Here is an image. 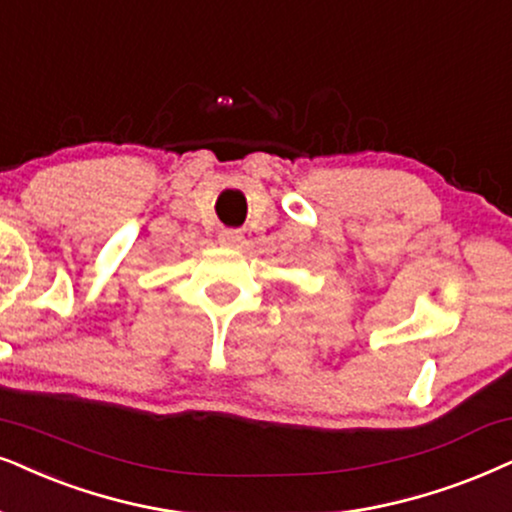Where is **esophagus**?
I'll list each match as a JSON object with an SVG mask.
<instances>
[{"label": "esophagus", "instance_id": "esophagus-1", "mask_svg": "<svg viewBox=\"0 0 512 512\" xmlns=\"http://www.w3.org/2000/svg\"><path fill=\"white\" fill-rule=\"evenodd\" d=\"M243 241H245V236L238 229H222V231H219V243H222L224 248H241Z\"/></svg>", "mask_w": 512, "mask_h": 512}]
</instances>
